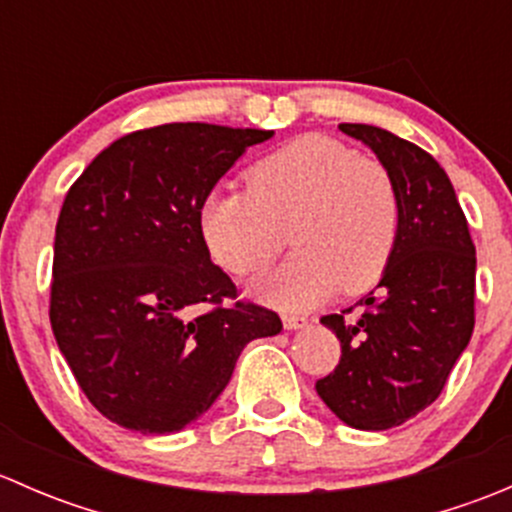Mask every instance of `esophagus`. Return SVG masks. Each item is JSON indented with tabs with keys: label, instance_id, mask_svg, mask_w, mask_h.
<instances>
[{
	"label": "esophagus",
	"instance_id": "obj_1",
	"mask_svg": "<svg viewBox=\"0 0 512 512\" xmlns=\"http://www.w3.org/2000/svg\"><path fill=\"white\" fill-rule=\"evenodd\" d=\"M282 324H285L287 332H294V329L307 327V319L297 317V314H282Z\"/></svg>",
	"mask_w": 512,
	"mask_h": 512
}]
</instances>
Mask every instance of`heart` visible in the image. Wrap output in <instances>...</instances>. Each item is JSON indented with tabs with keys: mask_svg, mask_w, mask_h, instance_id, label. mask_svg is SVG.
I'll list each match as a JSON object with an SVG mask.
<instances>
[{
	"mask_svg": "<svg viewBox=\"0 0 512 512\" xmlns=\"http://www.w3.org/2000/svg\"><path fill=\"white\" fill-rule=\"evenodd\" d=\"M210 257L232 275H257L289 242L292 257L252 282L282 309H312L339 292L374 287L399 235V198L379 160L309 133L257 160L242 190H213L200 205Z\"/></svg>",
	"mask_w": 512,
	"mask_h": 512,
	"instance_id": "b5f03b06",
	"label": "heart"
}]
</instances>
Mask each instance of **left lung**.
I'll return each instance as SVG.
<instances>
[{
	"mask_svg": "<svg viewBox=\"0 0 512 512\" xmlns=\"http://www.w3.org/2000/svg\"><path fill=\"white\" fill-rule=\"evenodd\" d=\"M376 153L399 198L394 255L359 317L327 314L342 359L317 394L347 426L386 431L431 406L476 324V245L446 170L384 128L339 123Z\"/></svg>",
	"mask_w": 512,
	"mask_h": 512,
	"instance_id": "left-lung-1",
	"label": "left lung"
}]
</instances>
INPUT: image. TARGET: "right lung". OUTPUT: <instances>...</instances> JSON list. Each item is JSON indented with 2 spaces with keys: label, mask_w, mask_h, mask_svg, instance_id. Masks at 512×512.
Instances as JSON below:
<instances>
[{
  "label": "right lung",
  "mask_w": 512,
  "mask_h": 512,
  "mask_svg": "<svg viewBox=\"0 0 512 512\" xmlns=\"http://www.w3.org/2000/svg\"><path fill=\"white\" fill-rule=\"evenodd\" d=\"M275 133L165 123L91 160L61 205L49 319L86 399L138 433H175L215 404L245 344L282 322L235 302L210 262L200 205L255 143ZM200 303L214 307L193 318Z\"/></svg>",
  "instance_id": "1"
}]
</instances>
